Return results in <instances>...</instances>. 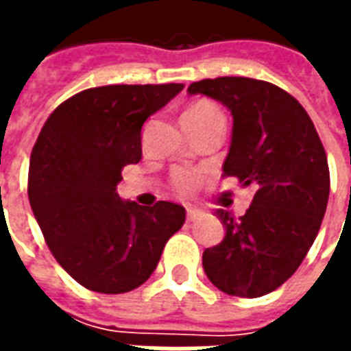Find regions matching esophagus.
Masks as SVG:
<instances>
[{
    "label": "esophagus",
    "instance_id": "1",
    "mask_svg": "<svg viewBox=\"0 0 351 351\" xmlns=\"http://www.w3.org/2000/svg\"><path fill=\"white\" fill-rule=\"evenodd\" d=\"M186 216H188V220H190V221L197 220L199 210H197V208H191V206H188V208H186Z\"/></svg>",
    "mask_w": 351,
    "mask_h": 351
}]
</instances>
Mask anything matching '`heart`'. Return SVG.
<instances>
[{"instance_id":"heart-1","label":"heart","mask_w":351,"mask_h":351,"mask_svg":"<svg viewBox=\"0 0 351 351\" xmlns=\"http://www.w3.org/2000/svg\"><path fill=\"white\" fill-rule=\"evenodd\" d=\"M213 114H220V110L214 107L213 103H208V101H197V103H193V105H190V107L184 110L182 122H186V120H199V118H205V116ZM171 182H173V188H175L176 193L188 195L197 186V175L191 173V171H186V169H178V171L173 173V180Z\"/></svg>"}]
</instances>
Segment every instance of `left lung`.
<instances>
[{"mask_svg": "<svg viewBox=\"0 0 351 351\" xmlns=\"http://www.w3.org/2000/svg\"><path fill=\"white\" fill-rule=\"evenodd\" d=\"M231 110L233 133L223 176L254 188L241 218L216 210L220 244L203 252V269L220 291L261 297L293 274L316 239L329 199V165L314 123L293 95L271 82L218 77L193 82Z\"/></svg>", "mask_w": 351, "mask_h": 351, "instance_id": "obj_1", "label": "left lung"}]
</instances>
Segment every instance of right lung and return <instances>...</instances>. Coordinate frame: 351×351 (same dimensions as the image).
Listing matches in <instances>:
<instances>
[{
  "label": "right lung",
  "instance_id": "1",
  "mask_svg": "<svg viewBox=\"0 0 351 351\" xmlns=\"http://www.w3.org/2000/svg\"><path fill=\"white\" fill-rule=\"evenodd\" d=\"M184 84H110L79 92L49 116L27 175L29 205L52 256L80 286L125 293L145 284L184 226V206L122 201V169L138 163L141 130Z\"/></svg>",
  "mask_w": 351,
  "mask_h": 351
}]
</instances>
